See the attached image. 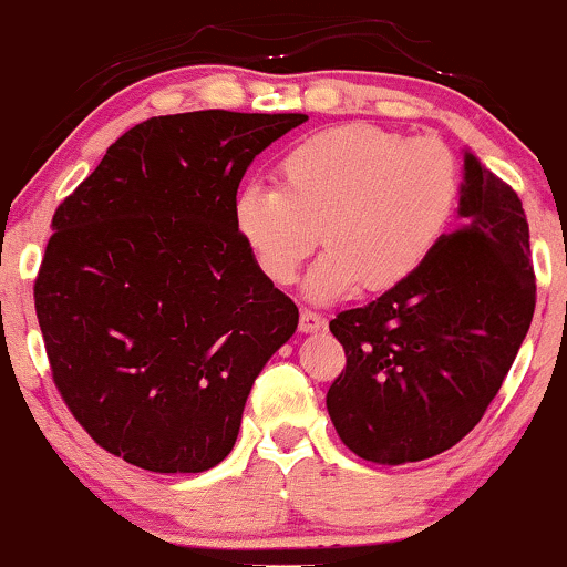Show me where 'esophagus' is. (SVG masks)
<instances>
[{
  "label": "esophagus",
  "instance_id": "34e87169",
  "mask_svg": "<svg viewBox=\"0 0 567 567\" xmlns=\"http://www.w3.org/2000/svg\"><path fill=\"white\" fill-rule=\"evenodd\" d=\"M298 328H301L303 333H315V330L324 328V317L315 309H301V320H298Z\"/></svg>",
  "mask_w": 567,
  "mask_h": 567
}]
</instances>
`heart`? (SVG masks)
I'll use <instances>...</instances> for the list:
<instances>
[{
	"label": "heart",
	"instance_id": "heart-1",
	"mask_svg": "<svg viewBox=\"0 0 567 567\" xmlns=\"http://www.w3.org/2000/svg\"><path fill=\"white\" fill-rule=\"evenodd\" d=\"M279 186L247 184L234 224L258 269L288 285L324 239L311 298L381 292L408 282L434 256L461 199L453 148L432 135L349 122L292 143L277 162Z\"/></svg>",
	"mask_w": 567,
	"mask_h": 567
}]
</instances>
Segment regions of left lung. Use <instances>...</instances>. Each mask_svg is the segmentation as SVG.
<instances>
[{
    "instance_id": "left-lung-1",
    "label": "left lung",
    "mask_w": 567,
    "mask_h": 567,
    "mask_svg": "<svg viewBox=\"0 0 567 567\" xmlns=\"http://www.w3.org/2000/svg\"><path fill=\"white\" fill-rule=\"evenodd\" d=\"M458 216L419 275L330 322L347 351L328 389L330 421L373 464L424 461L464 440L530 328L536 275L523 202L472 154Z\"/></svg>"
}]
</instances>
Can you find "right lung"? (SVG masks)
Wrapping results in <instances>:
<instances>
[{
    "instance_id": "obj_1",
    "label": "right lung",
    "mask_w": 567,
    "mask_h": 567,
    "mask_svg": "<svg viewBox=\"0 0 567 567\" xmlns=\"http://www.w3.org/2000/svg\"><path fill=\"white\" fill-rule=\"evenodd\" d=\"M306 120L152 116L58 205L37 320L55 389L103 451L167 474L231 453L252 381L298 328L234 199L256 154Z\"/></svg>"
}]
</instances>
